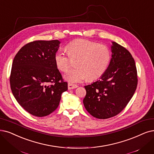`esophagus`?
I'll return each mask as SVG.
<instances>
[{
    "mask_svg": "<svg viewBox=\"0 0 154 154\" xmlns=\"http://www.w3.org/2000/svg\"><path fill=\"white\" fill-rule=\"evenodd\" d=\"M68 89L69 90H72V89H75L78 87V86L76 85H74L72 83H68Z\"/></svg>",
    "mask_w": 154,
    "mask_h": 154,
    "instance_id": "1",
    "label": "esophagus"
}]
</instances>
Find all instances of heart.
Segmentation results:
<instances>
[{"instance_id":"heart-1","label":"heart","mask_w":154,"mask_h":154,"mask_svg":"<svg viewBox=\"0 0 154 154\" xmlns=\"http://www.w3.org/2000/svg\"><path fill=\"white\" fill-rule=\"evenodd\" d=\"M67 56L58 51L54 56V61L57 68L66 72L71 66V59L79 57L76 61L78 67L71 69L64 76L71 83H81L89 78L94 80L101 77L107 69L111 59L109 48L103 44L85 39H76L66 47Z\"/></svg>"}]
</instances>
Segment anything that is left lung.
<instances>
[{
    "instance_id": "obj_1",
    "label": "left lung",
    "mask_w": 154,
    "mask_h": 154,
    "mask_svg": "<svg viewBox=\"0 0 154 154\" xmlns=\"http://www.w3.org/2000/svg\"><path fill=\"white\" fill-rule=\"evenodd\" d=\"M111 52L106 71L97 81L85 86L84 106L98 119H108L120 113L137 87V67L130 52L115 42H112Z\"/></svg>"
}]
</instances>
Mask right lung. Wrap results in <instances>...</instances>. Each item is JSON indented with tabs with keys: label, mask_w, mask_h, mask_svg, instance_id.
I'll return each mask as SVG.
<instances>
[{
	"label": "right lung",
	"mask_w": 154,
	"mask_h": 154,
	"mask_svg": "<svg viewBox=\"0 0 154 154\" xmlns=\"http://www.w3.org/2000/svg\"><path fill=\"white\" fill-rule=\"evenodd\" d=\"M60 41L37 40L24 45L12 65L10 85L20 105L36 117L51 114L59 106L61 94L67 90L55 63Z\"/></svg>",
	"instance_id": "obj_1"
}]
</instances>
